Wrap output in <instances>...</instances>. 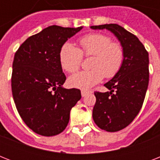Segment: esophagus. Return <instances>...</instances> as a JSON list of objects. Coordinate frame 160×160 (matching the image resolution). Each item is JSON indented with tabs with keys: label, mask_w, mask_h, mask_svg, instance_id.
<instances>
[{
	"label": "esophagus",
	"mask_w": 160,
	"mask_h": 160,
	"mask_svg": "<svg viewBox=\"0 0 160 160\" xmlns=\"http://www.w3.org/2000/svg\"><path fill=\"white\" fill-rule=\"evenodd\" d=\"M89 93H92V91H91V90H81V95H82L83 97H85V95H88Z\"/></svg>",
	"instance_id": "34e87169"
}]
</instances>
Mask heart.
Segmentation results:
<instances>
[{"label": "heart", "mask_w": 160, "mask_h": 160, "mask_svg": "<svg viewBox=\"0 0 160 160\" xmlns=\"http://www.w3.org/2000/svg\"><path fill=\"white\" fill-rule=\"evenodd\" d=\"M80 49L70 42L62 45L59 53L60 65L67 72L73 73L80 67L83 55L93 56L90 70L80 71L69 78L70 86L86 90L100 82L105 76L112 78L119 72L124 61L121 45L113 42L109 36L100 33L89 34L79 41Z\"/></svg>", "instance_id": "b5f03b06"}]
</instances>
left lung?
Returning a JSON list of instances; mask_svg holds the SVG:
<instances>
[{
	"label": "left lung",
	"mask_w": 160,
	"mask_h": 160,
	"mask_svg": "<svg viewBox=\"0 0 160 160\" xmlns=\"http://www.w3.org/2000/svg\"><path fill=\"white\" fill-rule=\"evenodd\" d=\"M94 30L106 29L116 36L124 50L120 70L105 84L109 91H95L96 102L93 119L108 132L124 129L139 114L149 85V53L136 36L117 24L92 26Z\"/></svg>",
	"instance_id": "left-lung-1"
}]
</instances>
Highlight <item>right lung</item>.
Returning a JSON list of instances; mask_svg holds the SVG:
<instances>
[{
  "label": "right lung",
  "mask_w": 160,
  "mask_h": 160,
  "mask_svg": "<svg viewBox=\"0 0 160 160\" xmlns=\"http://www.w3.org/2000/svg\"><path fill=\"white\" fill-rule=\"evenodd\" d=\"M51 26L26 39L14 56L11 90L21 119L35 133L54 136L66 128L70 109L80 100L78 89L62 87L66 77L59 53L82 29Z\"/></svg>",
  "instance_id": "add662e5"
}]
</instances>
